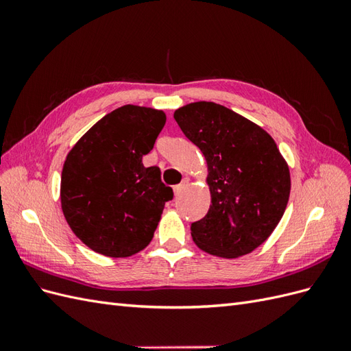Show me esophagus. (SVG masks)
<instances>
[{"instance_id":"34e87169","label":"esophagus","mask_w":351,"mask_h":351,"mask_svg":"<svg viewBox=\"0 0 351 351\" xmlns=\"http://www.w3.org/2000/svg\"><path fill=\"white\" fill-rule=\"evenodd\" d=\"M186 186H187V182L184 180V182H183L182 184H178V186H176V187H174V195H176V197L183 193V190L186 189Z\"/></svg>"}]
</instances>
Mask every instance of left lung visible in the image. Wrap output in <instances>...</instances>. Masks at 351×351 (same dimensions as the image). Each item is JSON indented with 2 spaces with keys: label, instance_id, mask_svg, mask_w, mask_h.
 Returning a JSON list of instances; mask_svg holds the SVG:
<instances>
[{
  "label": "left lung",
  "instance_id": "obj_1",
  "mask_svg": "<svg viewBox=\"0 0 351 351\" xmlns=\"http://www.w3.org/2000/svg\"><path fill=\"white\" fill-rule=\"evenodd\" d=\"M174 119L208 167L210 206L192 224L196 246L226 259L253 252L278 226L290 197V169L277 143L215 102L187 104Z\"/></svg>",
  "mask_w": 351,
  "mask_h": 351
}]
</instances>
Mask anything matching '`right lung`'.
I'll return each instance as SVG.
<instances>
[{"label": "right lung", "instance_id": "add662e5", "mask_svg": "<svg viewBox=\"0 0 351 351\" xmlns=\"http://www.w3.org/2000/svg\"><path fill=\"white\" fill-rule=\"evenodd\" d=\"M167 121L161 110L124 105L71 147L61 173V209L89 249L127 258L151 243L171 187L158 167H143Z\"/></svg>", "mask_w": 351, "mask_h": 351}]
</instances>
